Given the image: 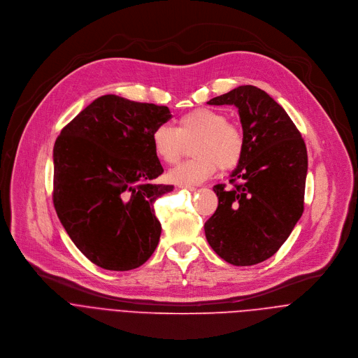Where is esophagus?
Masks as SVG:
<instances>
[{
	"label": "esophagus",
	"instance_id": "obj_1",
	"mask_svg": "<svg viewBox=\"0 0 358 358\" xmlns=\"http://www.w3.org/2000/svg\"><path fill=\"white\" fill-rule=\"evenodd\" d=\"M177 187H178V188H182V189H189V191H195V189H196L195 187H192V185H185V184H178Z\"/></svg>",
	"mask_w": 358,
	"mask_h": 358
}]
</instances>
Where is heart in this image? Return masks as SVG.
<instances>
[{
    "label": "heart",
    "mask_w": 358,
    "mask_h": 358,
    "mask_svg": "<svg viewBox=\"0 0 358 358\" xmlns=\"http://www.w3.org/2000/svg\"><path fill=\"white\" fill-rule=\"evenodd\" d=\"M192 141L191 155L195 157L167 174L174 184L196 185L213 177L218 167L235 169L243 157L245 140L241 129L228 123L220 110H191L178 119L177 129L162 124L151 134L152 150L166 164H176L184 155L185 145Z\"/></svg>",
    "instance_id": "b5f03b06"
}]
</instances>
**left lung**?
I'll return each mask as SVG.
<instances>
[{"label":"left lung","instance_id":"1","mask_svg":"<svg viewBox=\"0 0 358 358\" xmlns=\"http://www.w3.org/2000/svg\"><path fill=\"white\" fill-rule=\"evenodd\" d=\"M238 109L243 157L231 173L232 188L214 187L218 208L206 222L217 255L235 266L275 255L303 214L308 150L285 109L262 89L243 85L207 101Z\"/></svg>","mask_w":358,"mask_h":358}]
</instances>
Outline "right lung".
<instances>
[{"instance_id":"1","label":"right lung","mask_w":358,"mask_h":358,"mask_svg":"<svg viewBox=\"0 0 358 358\" xmlns=\"http://www.w3.org/2000/svg\"><path fill=\"white\" fill-rule=\"evenodd\" d=\"M167 106L100 96L54 145V206L76 248L108 271H131L156 250L162 224L152 203L173 185L152 182L163 167L151 134Z\"/></svg>"}]
</instances>
